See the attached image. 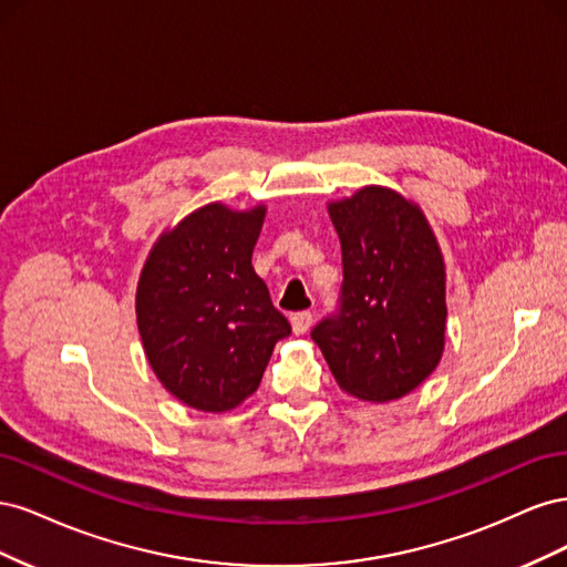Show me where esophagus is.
Here are the masks:
<instances>
[{"label":"esophagus","mask_w":567,"mask_h":567,"mask_svg":"<svg viewBox=\"0 0 567 567\" xmlns=\"http://www.w3.org/2000/svg\"><path fill=\"white\" fill-rule=\"evenodd\" d=\"M290 326H293V333H296V336L307 333V331H310V326H312V312H296V315H290Z\"/></svg>","instance_id":"34e87169"}]
</instances>
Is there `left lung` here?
Listing matches in <instances>:
<instances>
[{"mask_svg": "<svg viewBox=\"0 0 567 567\" xmlns=\"http://www.w3.org/2000/svg\"><path fill=\"white\" fill-rule=\"evenodd\" d=\"M342 250L340 312L315 326L336 383L364 402L400 400L444 352V257L414 200L364 186L329 203Z\"/></svg>", "mask_w": 567, "mask_h": 567, "instance_id": "8db88e82", "label": "left lung"}]
</instances>
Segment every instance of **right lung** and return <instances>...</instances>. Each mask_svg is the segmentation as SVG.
Wrapping results in <instances>:
<instances>
[{"mask_svg": "<svg viewBox=\"0 0 567 567\" xmlns=\"http://www.w3.org/2000/svg\"><path fill=\"white\" fill-rule=\"evenodd\" d=\"M265 213V205H203L158 236L136 284V326L153 373L208 414L250 398L274 346L290 333L250 262Z\"/></svg>", "mask_w": 567, "mask_h": 567, "instance_id": "obj_1", "label": "right lung"}]
</instances>
